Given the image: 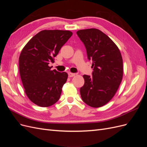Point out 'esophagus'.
I'll return each mask as SVG.
<instances>
[{"mask_svg": "<svg viewBox=\"0 0 147 147\" xmlns=\"http://www.w3.org/2000/svg\"><path fill=\"white\" fill-rule=\"evenodd\" d=\"M68 75H69V77H74L75 75V74L72 73V72H69L68 73Z\"/></svg>", "mask_w": 147, "mask_h": 147, "instance_id": "34e87169", "label": "esophagus"}]
</instances>
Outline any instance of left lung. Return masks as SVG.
<instances>
[{
  "label": "left lung",
  "mask_w": 147,
  "mask_h": 147,
  "mask_svg": "<svg viewBox=\"0 0 147 147\" xmlns=\"http://www.w3.org/2000/svg\"><path fill=\"white\" fill-rule=\"evenodd\" d=\"M79 38L86 49L88 58L92 61V77L84 75L80 95L92 107L104 106L112 99L121 84L123 59L119 48L112 40L97 29L79 30Z\"/></svg>",
  "instance_id": "1"
}]
</instances>
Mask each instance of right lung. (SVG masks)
<instances>
[{"label":"right lung","instance_id":"1","mask_svg":"<svg viewBox=\"0 0 147 147\" xmlns=\"http://www.w3.org/2000/svg\"><path fill=\"white\" fill-rule=\"evenodd\" d=\"M72 35L69 30H43L34 35L21 52L19 70L24 91L38 106L47 107L59 99L68 74L51 70L48 64L54 63Z\"/></svg>","mask_w":147,"mask_h":147}]
</instances>
